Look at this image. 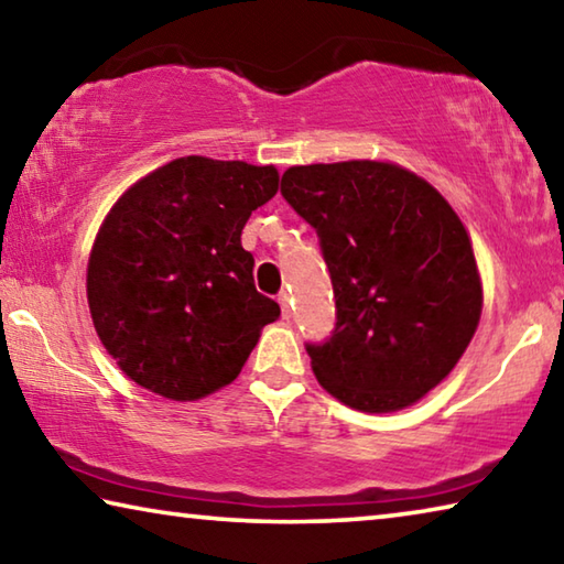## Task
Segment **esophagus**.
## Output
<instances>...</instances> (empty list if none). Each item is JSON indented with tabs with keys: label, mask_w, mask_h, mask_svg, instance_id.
Returning <instances> with one entry per match:
<instances>
[{
	"label": "esophagus",
	"mask_w": 564,
	"mask_h": 564,
	"mask_svg": "<svg viewBox=\"0 0 564 564\" xmlns=\"http://www.w3.org/2000/svg\"><path fill=\"white\" fill-rule=\"evenodd\" d=\"M279 303H281L283 318H291V295H289V293H281V295H279Z\"/></svg>",
	"instance_id": "34e87169"
}]
</instances>
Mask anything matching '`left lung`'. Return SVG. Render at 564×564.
<instances>
[{"label":"left lung","mask_w":564,"mask_h":564,"mask_svg":"<svg viewBox=\"0 0 564 564\" xmlns=\"http://www.w3.org/2000/svg\"><path fill=\"white\" fill-rule=\"evenodd\" d=\"M281 194L318 231L336 295L330 340L305 348L318 383L360 413L415 405L480 323L482 281L460 216L393 161L291 166Z\"/></svg>","instance_id":"8db88e82"}]
</instances>
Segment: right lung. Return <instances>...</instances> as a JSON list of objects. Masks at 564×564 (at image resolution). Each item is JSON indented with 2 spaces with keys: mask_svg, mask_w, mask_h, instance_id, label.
Masks as SVG:
<instances>
[{
  "mask_svg": "<svg viewBox=\"0 0 564 564\" xmlns=\"http://www.w3.org/2000/svg\"><path fill=\"white\" fill-rule=\"evenodd\" d=\"M279 169L181 156L141 176L99 226L87 263L94 330L133 383L198 400L241 373L279 303L253 285L248 216Z\"/></svg>",
  "mask_w": 564,
  "mask_h": 564,
  "instance_id": "add662e5",
  "label": "right lung"
}]
</instances>
